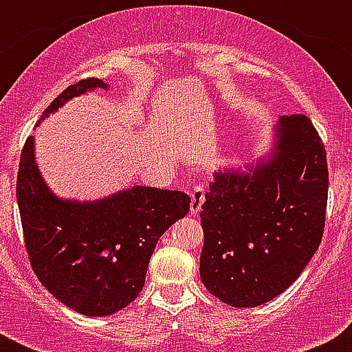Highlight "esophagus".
I'll return each mask as SVG.
<instances>
[{
    "mask_svg": "<svg viewBox=\"0 0 352 352\" xmlns=\"http://www.w3.org/2000/svg\"><path fill=\"white\" fill-rule=\"evenodd\" d=\"M206 201V187L202 184H199L192 189V194H190V212L192 214H197L202 208V202Z\"/></svg>",
    "mask_w": 352,
    "mask_h": 352,
    "instance_id": "34e87169",
    "label": "esophagus"
}]
</instances>
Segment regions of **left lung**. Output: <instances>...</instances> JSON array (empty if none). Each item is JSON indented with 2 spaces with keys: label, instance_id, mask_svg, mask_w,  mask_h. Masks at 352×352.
<instances>
[{
  "label": "left lung",
  "instance_id": "1",
  "mask_svg": "<svg viewBox=\"0 0 352 352\" xmlns=\"http://www.w3.org/2000/svg\"><path fill=\"white\" fill-rule=\"evenodd\" d=\"M278 133L267 163L252 173H214L202 204V285L232 307H257L281 294L324 236V141L303 113L283 116Z\"/></svg>",
  "mask_w": 352,
  "mask_h": 352
}]
</instances>
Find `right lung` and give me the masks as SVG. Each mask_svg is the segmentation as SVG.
I'll use <instances>...</instances> for the list:
<instances>
[{
    "label": "right lung",
    "mask_w": 352,
    "mask_h": 352,
    "mask_svg": "<svg viewBox=\"0 0 352 352\" xmlns=\"http://www.w3.org/2000/svg\"><path fill=\"white\" fill-rule=\"evenodd\" d=\"M98 87L107 85L98 78L69 85L41 119ZM16 202L35 276L61 303L88 317L112 315L136 300L160 236L190 208L187 194L155 187H133L85 204L61 201L35 166L32 136L20 155Z\"/></svg>",
    "instance_id": "obj_1"
}]
</instances>
